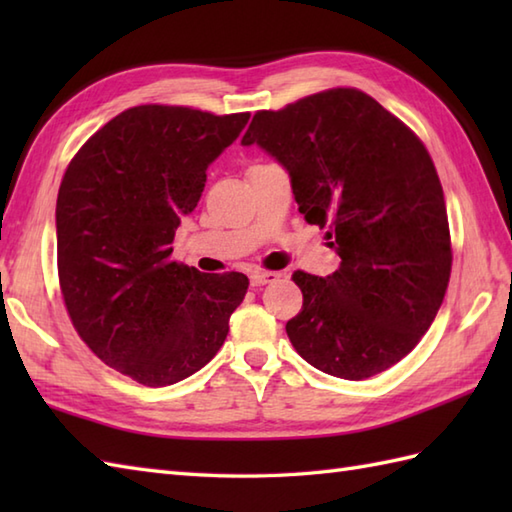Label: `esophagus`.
<instances>
[{
	"label": "esophagus",
	"mask_w": 512,
	"mask_h": 512,
	"mask_svg": "<svg viewBox=\"0 0 512 512\" xmlns=\"http://www.w3.org/2000/svg\"><path fill=\"white\" fill-rule=\"evenodd\" d=\"M279 279V273H270V270H255V273H250V286H266V284H273V281Z\"/></svg>",
	"instance_id": "1"
}]
</instances>
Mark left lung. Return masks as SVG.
I'll list each match as a JSON object with an SVG mask.
<instances>
[{
	"instance_id": "obj_1",
	"label": "left lung",
	"mask_w": 512,
	"mask_h": 512,
	"mask_svg": "<svg viewBox=\"0 0 512 512\" xmlns=\"http://www.w3.org/2000/svg\"><path fill=\"white\" fill-rule=\"evenodd\" d=\"M242 145L288 171L299 213L328 228L341 257L328 277L297 270L303 308L290 343L321 372L363 380L418 345L451 277L444 193L429 151L361 90L334 88L257 112Z\"/></svg>"
}]
</instances>
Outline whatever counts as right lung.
<instances>
[{"label": "right lung", "mask_w": 512, "mask_h": 512, "mask_svg": "<svg viewBox=\"0 0 512 512\" xmlns=\"http://www.w3.org/2000/svg\"><path fill=\"white\" fill-rule=\"evenodd\" d=\"M250 114L138 105L103 125L65 169L57 264L65 308L85 345L136 383L165 387L220 350L248 277L171 262L180 220L206 169Z\"/></svg>", "instance_id": "1"}]
</instances>
